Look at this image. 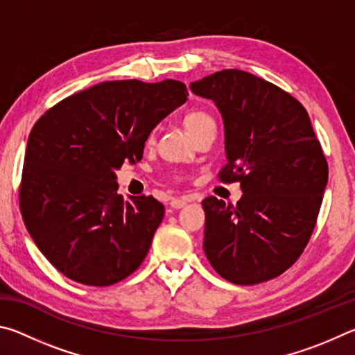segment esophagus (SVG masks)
<instances>
[{
  "label": "esophagus",
  "instance_id": "34e87169",
  "mask_svg": "<svg viewBox=\"0 0 355 355\" xmlns=\"http://www.w3.org/2000/svg\"><path fill=\"white\" fill-rule=\"evenodd\" d=\"M188 202H189L188 199H172L171 200V207L173 209H180V208L186 207V203H188Z\"/></svg>",
  "mask_w": 355,
  "mask_h": 355
}]
</instances>
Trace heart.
<instances>
[{
  "label": "heart",
  "mask_w": 355,
  "mask_h": 355,
  "mask_svg": "<svg viewBox=\"0 0 355 355\" xmlns=\"http://www.w3.org/2000/svg\"><path fill=\"white\" fill-rule=\"evenodd\" d=\"M208 123H214V122H213V119L203 111H197V110L191 111L186 114V117H184V127L189 131V133H192V131H196L197 128H200V127H203V125H208ZM147 142L148 144L153 142V136H148Z\"/></svg>",
  "instance_id": "heart-1"
}]
</instances>
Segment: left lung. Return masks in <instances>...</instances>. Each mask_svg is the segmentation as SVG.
I'll return each instance as SVG.
<instances>
[{"mask_svg":"<svg viewBox=\"0 0 355 355\" xmlns=\"http://www.w3.org/2000/svg\"><path fill=\"white\" fill-rule=\"evenodd\" d=\"M224 122V182H239L235 207L216 197L205 211L203 250L214 271L236 285L285 272L307 245L329 169L305 107L274 84L243 70L191 83Z\"/></svg>","mask_w":355,"mask_h":355,"instance_id":"8db88e82","label":"left lung"}]
</instances>
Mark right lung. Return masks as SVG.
<instances>
[{"label": "right lung", "mask_w": 355, "mask_h": 355, "mask_svg": "<svg viewBox=\"0 0 355 355\" xmlns=\"http://www.w3.org/2000/svg\"><path fill=\"white\" fill-rule=\"evenodd\" d=\"M183 83L106 81L64 98L28 137L20 208L46 260L83 285L107 286L144 261L164 207L117 194L116 171L142 159L152 130L188 100Z\"/></svg>", "instance_id": "1"}]
</instances>
